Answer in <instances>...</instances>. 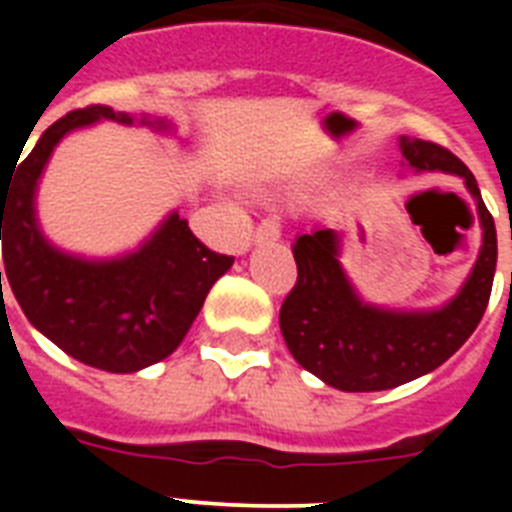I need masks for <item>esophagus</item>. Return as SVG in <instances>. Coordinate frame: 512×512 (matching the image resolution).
Returning a JSON list of instances; mask_svg holds the SVG:
<instances>
[{"mask_svg":"<svg viewBox=\"0 0 512 512\" xmlns=\"http://www.w3.org/2000/svg\"><path fill=\"white\" fill-rule=\"evenodd\" d=\"M279 235H282V230H279L277 220H274V217H266V220H261V223L256 225V230H253V241L271 243L279 241Z\"/></svg>","mask_w":512,"mask_h":512,"instance_id":"obj_1","label":"esophagus"}]
</instances>
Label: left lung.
Returning <instances> with one entry per match:
<instances>
[{
	"label": "left lung",
	"instance_id": "obj_1",
	"mask_svg": "<svg viewBox=\"0 0 512 512\" xmlns=\"http://www.w3.org/2000/svg\"><path fill=\"white\" fill-rule=\"evenodd\" d=\"M402 158L415 171H443L464 179L477 202L482 248L459 295L438 310L400 312L366 305L348 282L336 230H312L292 246L297 284L282 302L279 325L289 354L307 372L343 392H379L433 372L454 356L487 310L497 264L495 220L477 179L449 148L400 138Z\"/></svg>",
	"mask_w": 512,
	"mask_h": 512
}]
</instances>
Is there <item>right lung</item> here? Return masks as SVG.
<instances>
[{
    "label": "right lung",
    "instance_id": "obj_1",
    "mask_svg": "<svg viewBox=\"0 0 512 512\" xmlns=\"http://www.w3.org/2000/svg\"><path fill=\"white\" fill-rule=\"evenodd\" d=\"M97 120L133 125L128 112L107 104L69 112L40 135L22 161L17 158L7 187L0 182L2 259L12 295L45 338L81 364L130 374L174 354L212 284L233 266V256L210 251L179 212L120 259H79L45 241L35 220L40 174L63 135ZM140 122L169 128L166 120Z\"/></svg>",
    "mask_w": 512,
    "mask_h": 512
}]
</instances>
